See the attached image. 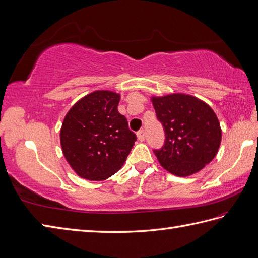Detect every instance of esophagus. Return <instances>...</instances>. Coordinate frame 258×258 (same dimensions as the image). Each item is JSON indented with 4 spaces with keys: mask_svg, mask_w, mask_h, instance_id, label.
<instances>
[{
    "mask_svg": "<svg viewBox=\"0 0 258 258\" xmlns=\"http://www.w3.org/2000/svg\"><path fill=\"white\" fill-rule=\"evenodd\" d=\"M137 137H138V140H139V141H144V140H146V131L139 130L137 133Z\"/></svg>",
    "mask_w": 258,
    "mask_h": 258,
    "instance_id": "1",
    "label": "esophagus"
}]
</instances>
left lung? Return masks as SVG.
I'll return each mask as SVG.
<instances>
[{"mask_svg":"<svg viewBox=\"0 0 258 258\" xmlns=\"http://www.w3.org/2000/svg\"><path fill=\"white\" fill-rule=\"evenodd\" d=\"M156 118L165 131V142L154 150L160 164L176 176L199 172L215 159L221 128L208 104L187 94L151 97Z\"/></svg>","mask_w":258,"mask_h":258,"instance_id":"1","label":"left lung"}]
</instances>
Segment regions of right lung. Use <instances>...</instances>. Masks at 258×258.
Segmentation results:
<instances>
[{"label": "right lung", "instance_id": "1", "mask_svg": "<svg viewBox=\"0 0 258 258\" xmlns=\"http://www.w3.org/2000/svg\"><path fill=\"white\" fill-rule=\"evenodd\" d=\"M119 94L95 91L68 111L60 130L62 152L80 177L105 180L127 160L136 135L119 114Z\"/></svg>", "mask_w": 258, "mask_h": 258}]
</instances>
